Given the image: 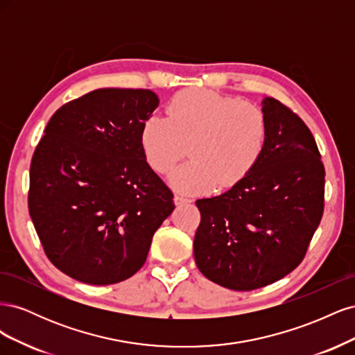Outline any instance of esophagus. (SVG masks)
Listing matches in <instances>:
<instances>
[{
  "mask_svg": "<svg viewBox=\"0 0 355 355\" xmlns=\"http://www.w3.org/2000/svg\"><path fill=\"white\" fill-rule=\"evenodd\" d=\"M191 200L189 198H185L182 196H175V204L176 206H185V204H189Z\"/></svg>",
  "mask_w": 355,
  "mask_h": 355,
  "instance_id": "obj_1",
  "label": "esophagus"
}]
</instances>
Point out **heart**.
<instances>
[{
	"label": "heart",
	"mask_w": 355,
	"mask_h": 355,
	"mask_svg": "<svg viewBox=\"0 0 355 355\" xmlns=\"http://www.w3.org/2000/svg\"><path fill=\"white\" fill-rule=\"evenodd\" d=\"M167 118L151 115L141 130L146 163L159 175L187 155L191 163L170 176L184 194L237 187L259 164L270 124L259 106L207 89H187L167 105Z\"/></svg>",
	"instance_id": "heart-1"
}]
</instances>
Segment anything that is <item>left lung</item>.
I'll return each instance as SVG.
<instances>
[{
	"label": "left lung",
	"instance_id": "8db88e82",
	"mask_svg": "<svg viewBox=\"0 0 355 355\" xmlns=\"http://www.w3.org/2000/svg\"><path fill=\"white\" fill-rule=\"evenodd\" d=\"M270 135L259 164L223 194L197 200L196 263L231 290L261 288L304 261L324 210V166L313 133L280 101L265 98Z\"/></svg>",
	"mask_w": 355,
	"mask_h": 355
}]
</instances>
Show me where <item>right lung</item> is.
I'll list each match as a JSON object with an SVG mask.
<instances>
[{"label":"right lung","instance_id":"obj_1","mask_svg":"<svg viewBox=\"0 0 355 355\" xmlns=\"http://www.w3.org/2000/svg\"><path fill=\"white\" fill-rule=\"evenodd\" d=\"M159 101L146 89H99L53 114L32 155L28 207L50 262L94 286L144 266L173 194L146 163L141 130Z\"/></svg>","mask_w":355,"mask_h":355}]
</instances>
